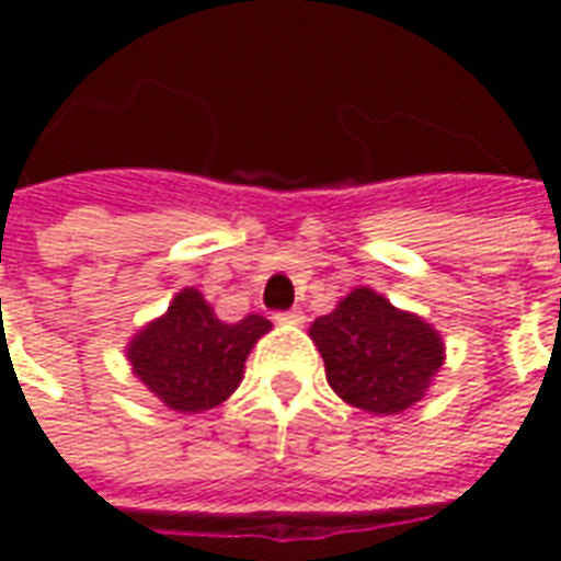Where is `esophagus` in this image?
<instances>
[{
    "label": "esophagus",
    "instance_id": "1",
    "mask_svg": "<svg viewBox=\"0 0 561 561\" xmlns=\"http://www.w3.org/2000/svg\"><path fill=\"white\" fill-rule=\"evenodd\" d=\"M276 321H282V324H304V312H300V309L276 312Z\"/></svg>",
    "mask_w": 561,
    "mask_h": 561
}]
</instances>
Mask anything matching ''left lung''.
<instances>
[{
  "mask_svg": "<svg viewBox=\"0 0 561 561\" xmlns=\"http://www.w3.org/2000/svg\"><path fill=\"white\" fill-rule=\"evenodd\" d=\"M330 388L369 414H400L423 400L445 364V342L421 316L402 312L373 288H354L312 321Z\"/></svg>",
  "mask_w": 561,
  "mask_h": 561,
  "instance_id": "1",
  "label": "left lung"
}]
</instances>
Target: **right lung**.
Instances as JSON below:
<instances>
[{"label": "right lung", "mask_w": 561, "mask_h": 561, "mask_svg": "<svg viewBox=\"0 0 561 561\" xmlns=\"http://www.w3.org/2000/svg\"><path fill=\"white\" fill-rule=\"evenodd\" d=\"M264 316H245L233 324L216 318L195 288H183L168 312L131 336V373L168 409L201 414L216 409L243 381L245 357L267 330Z\"/></svg>", "instance_id": "right-lung-1"}]
</instances>
